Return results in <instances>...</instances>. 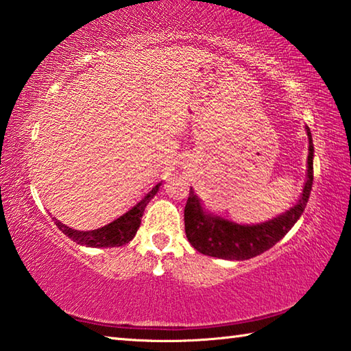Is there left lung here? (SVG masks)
I'll return each instance as SVG.
<instances>
[{
	"instance_id": "left-lung-1",
	"label": "left lung",
	"mask_w": 351,
	"mask_h": 351,
	"mask_svg": "<svg viewBox=\"0 0 351 351\" xmlns=\"http://www.w3.org/2000/svg\"><path fill=\"white\" fill-rule=\"evenodd\" d=\"M308 137L307 180L302 194L293 208L258 224H238L228 218L208 213L194 189H189V197L184 206V232L188 241L198 252L223 260H249L275 246L286 235L293 224L300 220L308 202L313 184V141L310 128L306 127Z\"/></svg>"
}]
</instances>
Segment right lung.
I'll return each instance as SVG.
<instances>
[{
    "mask_svg": "<svg viewBox=\"0 0 351 351\" xmlns=\"http://www.w3.org/2000/svg\"><path fill=\"white\" fill-rule=\"evenodd\" d=\"M162 182H158L153 189H149L147 194L142 197L141 202H137L133 208L128 209L127 213L122 214L121 217H117L116 220H113L108 224H105L102 228H97L93 230H76L71 229L69 226H65L56 218L55 224L59 228V230L71 238L73 241L81 244V246H87V247H119L123 246V244L130 243L133 240L138 226H141V220L143 215V210L147 208V204L149 203L151 198H153L158 188H160Z\"/></svg>",
    "mask_w": 351,
    "mask_h": 351,
    "instance_id": "right-lung-1",
    "label": "right lung"
}]
</instances>
